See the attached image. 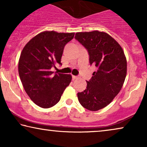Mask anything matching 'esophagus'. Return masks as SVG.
Masks as SVG:
<instances>
[{
	"label": "esophagus",
	"instance_id": "34e87169",
	"mask_svg": "<svg viewBox=\"0 0 147 147\" xmlns=\"http://www.w3.org/2000/svg\"><path fill=\"white\" fill-rule=\"evenodd\" d=\"M78 78V76H72V79H73V80H77Z\"/></svg>",
	"mask_w": 147,
	"mask_h": 147
}]
</instances>
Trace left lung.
<instances>
[{"mask_svg":"<svg viewBox=\"0 0 147 147\" xmlns=\"http://www.w3.org/2000/svg\"><path fill=\"white\" fill-rule=\"evenodd\" d=\"M75 39L88 49L90 63L98 68L84 91L78 92L81 105L91 111L108 106L119 93L127 72V61L120 44L103 31L78 32Z\"/></svg>","mask_w":147,"mask_h":147,"instance_id":"1","label":"left lung"}]
</instances>
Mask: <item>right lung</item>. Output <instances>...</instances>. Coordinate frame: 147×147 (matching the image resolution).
I'll list each match as a JSON object with an SVG mask.
<instances>
[{"label":"right lung","instance_id":"right-lung-1","mask_svg":"<svg viewBox=\"0 0 147 147\" xmlns=\"http://www.w3.org/2000/svg\"><path fill=\"white\" fill-rule=\"evenodd\" d=\"M74 33L45 31L32 38L22 50L18 70L26 93L39 107L51 108L59 101L71 81L70 74L51 71L61 59L65 45Z\"/></svg>","mask_w":147,"mask_h":147}]
</instances>
